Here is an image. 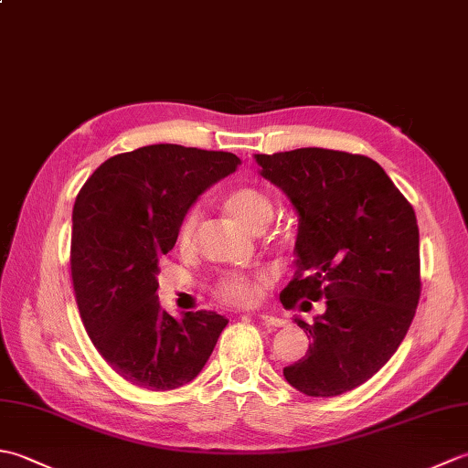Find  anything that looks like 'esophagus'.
I'll return each instance as SVG.
<instances>
[{
    "label": "esophagus",
    "mask_w": 468,
    "mask_h": 468,
    "mask_svg": "<svg viewBox=\"0 0 468 468\" xmlns=\"http://www.w3.org/2000/svg\"><path fill=\"white\" fill-rule=\"evenodd\" d=\"M260 320H261L263 324H267V325H275V327H282V325H285V324H287L285 320H282V317L270 315V314H261V315H260Z\"/></svg>",
    "instance_id": "34e87169"
}]
</instances>
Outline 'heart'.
Listing matches in <instances>:
<instances>
[{"mask_svg":"<svg viewBox=\"0 0 468 468\" xmlns=\"http://www.w3.org/2000/svg\"><path fill=\"white\" fill-rule=\"evenodd\" d=\"M223 207L225 211L237 218L241 225L257 229L263 227L270 221L273 215V203L270 195L261 188L250 186V185H239L229 188L223 195ZM197 217L195 213H188L185 221L178 229V247H188L193 241ZM267 277L263 273L255 271H233L223 275L221 280L215 285L217 297H221L225 303L231 305H251L257 302V297L261 293V285Z\"/></svg>","mask_w":468,"mask_h":468,"instance_id":"obj_1","label":"heart"}]
</instances>
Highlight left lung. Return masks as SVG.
<instances>
[{
    "mask_svg": "<svg viewBox=\"0 0 468 468\" xmlns=\"http://www.w3.org/2000/svg\"><path fill=\"white\" fill-rule=\"evenodd\" d=\"M253 158L300 221L295 277L282 303L325 297V312L314 324L295 317L312 342L302 360L283 367L285 380L322 399L350 392L390 360L416 314L420 251L414 208L384 168L362 154L295 148Z\"/></svg>",
    "mask_w": 468,
    "mask_h": 468,
    "instance_id": "1",
    "label": "left lung"
}]
</instances>
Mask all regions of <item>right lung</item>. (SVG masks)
<instances>
[{
	"instance_id": "1",
	"label": "right lung",
	"mask_w": 468,
	"mask_h": 468,
	"mask_svg": "<svg viewBox=\"0 0 468 468\" xmlns=\"http://www.w3.org/2000/svg\"><path fill=\"white\" fill-rule=\"evenodd\" d=\"M239 156L181 144H148L96 168L72 211V282L96 350L116 374L148 390H175L198 376L229 324L215 312L166 314L158 261L208 186Z\"/></svg>"
}]
</instances>
